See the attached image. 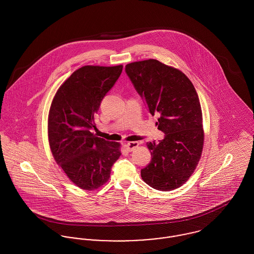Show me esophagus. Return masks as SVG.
<instances>
[{
    "label": "esophagus",
    "mask_w": 254,
    "mask_h": 254,
    "mask_svg": "<svg viewBox=\"0 0 254 254\" xmlns=\"http://www.w3.org/2000/svg\"><path fill=\"white\" fill-rule=\"evenodd\" d=\"M138 145H139L138 142H129V143H127V144L125 145V147H126V149H127L128 151H132V150H134Z\"/></svg>",
    "instance_id": "esophagus-1"
}]
</instances>
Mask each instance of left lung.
Returning <instances> with one entry per match:
<instances>
[{"mask_svg": "<svg viewBox=\"0 0 254 254\" xmlns=\"http://www.w3.org/2000/svg\"><path fill=\"white\" fill-rule=\"evenodd\" d=\"M125 71L164 139L146 143L151 160L141 170L151 188L168 191L181 187L193 173L202 152L204 134L197 93L190 79L156 60L128 64Z\"/></svg>", "mask_w": 254, "mask_h": 254, "instance_id": "1", "label": "left lung"}]
</instances>
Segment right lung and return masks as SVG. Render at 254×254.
I'll use <instances>...</instances> for the list:
<instances>
[{
	"label": "right lung",
	"instance_id": "obj_1",
	"mask_svg": "<svg viewBox=\"0 0 254 254\" xmlns=\"http://www.w3.org/2000/svg\"><path fill=\"white\" fill-rule=\"evenodd\" d=\"M122 65H85L60 87L48 119L49 143L56 162L77 187L93 190L109 181L120 144L97 137L95 116L122 72Z\"/></svg>",
	"mask_w": 254,
	"mask_h": 254
}]
</instances>
